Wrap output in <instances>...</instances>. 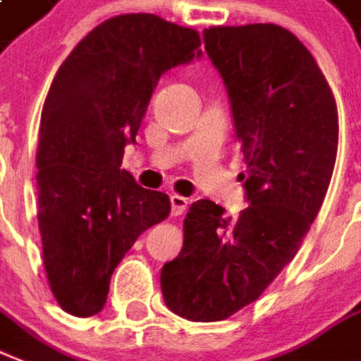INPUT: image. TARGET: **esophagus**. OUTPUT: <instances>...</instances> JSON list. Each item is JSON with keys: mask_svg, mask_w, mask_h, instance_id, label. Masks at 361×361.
I'll use <instances>...</instances> for the list:
<instances>
[{"mask_svg": "<svg viewBox=\"0 0 361 361\" xmlns=\"http://www.w3.org/2000/svg\"><path fill=\"white\" fill-rule=\"evenodd\" d=\"M186 207H188V200H186V197L178 196V194H173V196H171V215H183L184 211H186Z\"/></svg>", "mask_w": 361, "mask_h": 361, "instance_id": "obj_1", "label": "esophagus"}]
</instances>
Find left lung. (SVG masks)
I'll use <instances>...</instances> for the list:
<instances>
[{
	"instance_id": "1",
	"label": "left lung",
	"mask_w": 361,
	"mask_h": 361,
	"mask_svg": "<svg viewBox=\"0 0 361 361\" xmlns=\"http://www.w3.org/2000/svg\"><path fill=\"white\" fill-rule=\"evenodd\" d=\"M203 43L228 91L249 205L232 219L211 200L192 203L183 249L159 280L173 312L221 322L293 261L331 183L338 116L329 83L289 30L211 26Z\"/></svg>"
}]
</instances>
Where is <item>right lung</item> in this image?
I'll list each match as a JSON object with an SVG mask.
<instances>
[{"mask_svg": "<svg viewBox=\"0 0 361 361\" xmlns=\"http://www.w3.org/2000/svg\"><path fill=\"white\" fill-rule=\"evenodd\" d=\"M200 34L150 13L108 18L61 64L43 104L37 224L43 267L64 312L89 318L145 230L167 219L169 196L121 169L159 78L202 56Z\"/></svg>", "mask_w": 361, "mask_h": 361, "instance_id": "add662e5", "label": "right lung"}]
</instances>
